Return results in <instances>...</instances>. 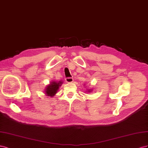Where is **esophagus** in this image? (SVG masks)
I'll use <instances>...</instances> for the list:
<instances>
[{
	"label": "esophagus",
	"instance_id": "34e87169",
	"mask_svg": "<svg viewBox=\"0 0 148 148\" xmlns=\"http://www.w3.org/2000/svg\"><path fill=\"white\" fill-rule=\"evenodd\" d=\"M73 78H72V77H66V79H65V81H66V82H67V83H71V82H73Z\"/></svg>",
	"mask_w": 148,
	"mask_h": 148
}]
</instances>
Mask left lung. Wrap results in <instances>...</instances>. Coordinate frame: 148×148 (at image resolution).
<instances>
[{"label":"left lung","instance_id":"left-lung-1","mask_svg":"<svg viewBox=\"0 0 148 148\" xmlns=\"http://www.w3.org/2000/svg\"><path fill=\"white\" fill-rule=\"evenodd\" d=\"M92 90H93V89H90V88H89V89H88H88L86 90V92H92Z\"/></svg>","mask_w":148,"mask_h":148}]
</instances>
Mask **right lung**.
<instances>
[{
  "label": "right lung",
  "instance_id": "1",
  "mask_svg": "<svg viewBox=\"0 0 148 148\" xmlns=\"http://www.w3.org/2000/svg\"><path fill=\"white\" fill-rule=\"evenodd\" d=\"M62 81H51L48 86H46L45 89V94L46 96L53 97L56 94L60 87L62 85Z\"/></svg>",
  "mask_w": 148,
  "mask_h": 148
}]
</instances>
